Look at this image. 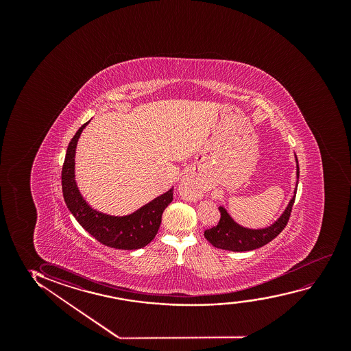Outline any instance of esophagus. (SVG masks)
I'll list each match as a JSON object with an SVG mask.
<instances>
[{
    "label": "esophagus",
    "mask_w": 351,
    "mask_h": 351,
    "mask_svg": "<svg viewBox=\"0 0 351 351\" xmlns=\"http://www.w3.org/2000/svg\"><path fill=\"white\" fill-rule=\"evenodd\" d=\"M183 182L187 183V184H189V187H192V189H194L195 191V184H194V182H193L192 178L191 176H186V178H183Z\"/></svg>",
    "instance_id": "esophagus-1"
}]
</instances>
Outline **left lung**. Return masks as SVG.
Wrapping results in <instances>:
<instances>
[{
	"label": "left lung",
	"instance_id": "1",
	"mask_svg": "<svg viewBox=\"0 0 351 351\" xmlns=\"http://www.w3.org/2000/svg\"><path fill=\"white\" fill-rule=\"evenodd\" d=\"M298 163V178H300V168ZM298 186V183H296ZM296 191L298 187L293 191V197L288 207L285 208L283 215L279 217L277 221H274L272 226L265 229H247L243 226H239L234 219L229 216L224 207H219L221 212V219L218 221L216 226H212L211 229H207L204 232V236L212 245L221 250H232V252H247V250H256L263 245L269 243L274 240V237L283 231L285 226L288 224L289 218L291 215L295 197H296Z\"/></svg>",
	"mask_w": 351,
	"mask_h": 351
}]
</instances>
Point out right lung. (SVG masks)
Instances as JSON below:
<instances>
[{"mask_svg":"<svg viewBox=\"0 0 351 351\" xmlns=\"http://www.w3.org/2000/svg\"><path fill=\"white\" fill-rule=\"evenodd\" d=\"M88 122L77 130L68 145L61 175L64 202L79 224L101 245L116 250L143 248L157 235L164 210L173 202V188L128 216H109L88 206L79 192L74 178V157L77 140Z\"/></svg>","mask_w":351,"mask_h":351,"instance_id":"add662e5","label":"right lung"}]
</instances>
